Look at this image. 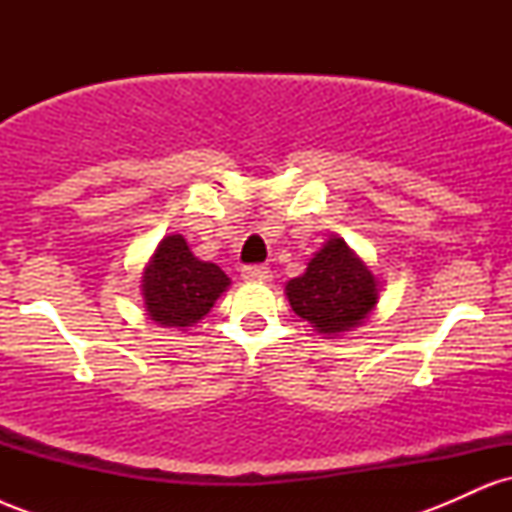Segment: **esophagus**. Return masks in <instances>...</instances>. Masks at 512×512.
<instances>
[{
    "mask_svg": "<svg viewBox=\"0 0 512 512\" xmlns=\"http://www.w3.org/2000/svg\"><path fill=\"white\" fill-rule=\"evenodd\" d=\"M245 281H269L272 279V269L267 264H250V267L243 269Z\"/></svg>",
    "mask_w": 512,
    "mask_h": 512,
    "instance_id": "obj_1",
    "label": "esophagus"
}]
</instances>
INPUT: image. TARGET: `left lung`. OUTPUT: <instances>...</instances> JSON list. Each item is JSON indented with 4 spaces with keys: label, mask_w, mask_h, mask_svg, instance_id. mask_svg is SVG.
<instances>
[{
    "label": "left lung",
    "mask_w": 512,
    "mask_h": 512,
    "mask_svg": "<svg viewBox=\"0 0 512 512\" xmlns=\"http://www.w3.org/2000/svg\"><path fill=\"white\" fill-rule=\"evenodd\" d=\"M378 293L380 286L366 262L337 236L315 252L301 276L286 284L293 313L327 337L361 325L378 303Z\"/></svg>",
    "instance_id": "1"
}]
</instances>
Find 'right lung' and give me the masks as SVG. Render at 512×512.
Here are the masks:
<instances>
[{
	"label": "right lung",
	"instance_id": "right-lung-1",
	"mask_svg": "<svg viewBox=\"0 0 512 512\" xmlns=\"http://www.w3.org/2000/svg\"><path fill=\"white\" fill-rule=\"evenodd\" d=\"M231 279L214 262L192 255L187 240L175 233L158 243L142 276L146 315L161 327H192L214 308Z\"/></svg>",
	"mask_w": 512,
	"mask_h": 512
}]
</instances>
